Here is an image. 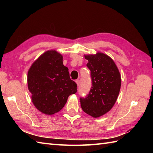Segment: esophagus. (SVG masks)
Instances as JSON below:
<instances>
[{
	"instance_id": "esophagus-1",
	"label": "esophagus",
	"mask_w": 153,
	"mask_h": 153,
	"mask_svg": "<svg viewBox=\"0 0 153 153\" xmlns=\"http://www.w3.org/2000/svg\"><path fill=\"white\" fill-rule=\"evenodd\" d=\"M76 84H77V85L79 86V83H80L79 79H76Z\"/></svg>"
}]
</instances>
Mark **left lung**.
<instances>
[{"instance_id":"1","label":"left lung","mask_w":153,"mask_h":153,"mask_svg":"<svg viewBox=\"0 0 153 153\" xmlns=\"http://www.w3.org/2000/svg\"><path fill=\"white\" fill-rule=\"evenodd\" d=\"M91 71L92 87L85 98L80 97L82 108L87 114L98 118L114 105L121 87V76L114 62L106 54L86 55Z\"/></svg>"}]
</instances>
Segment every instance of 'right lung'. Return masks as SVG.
Masks as SVG:
<instances>
[{
  "label": "right lung",
  "mask_w": 153,
  "mask_h": 153,
  "mask_svg": "<svg viewBox=\"0 0 153 153\" xmlns=\"http://www.w3.org/2000/svg\"><path fill=\"white\" fill-rule=\"evenodd\" d=\"M62 56L48 51L31 65L27 74L28 89L36 108L45 114L62 109L68 97L77 92V84L63 65Z\"/></svg>",
  "instance_id": "right-lung-1"
}]
</instances>
